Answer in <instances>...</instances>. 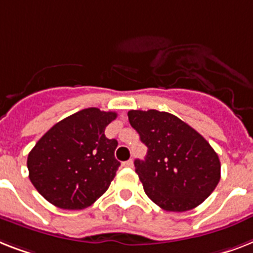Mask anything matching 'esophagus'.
<instances>
[{"label":"esophagus","mask_w":253,"mask_h":253,"mask_svg":"<svg viewBox=\"0 0 253 253\" xmlns=\"http://www.w3.org/2000/svg\"><path fill=\"white\" fill-rule=\"evenodd\" d=\"M123 166H126V168H132L133 161H132V160H128V161L123 162Z\"/></svg>","instance_id":"34e87169"}]
</instances>
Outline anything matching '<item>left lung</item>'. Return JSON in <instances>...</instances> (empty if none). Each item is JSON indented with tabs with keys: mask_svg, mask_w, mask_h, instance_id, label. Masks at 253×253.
<instances>
[{
	"mask_svg": "<svg viewBox=\"0 0 253 253\" xmlns=\"http://www.w3.org/2000/svg\"><path fill=\"white\" fill-rule=\"evenodd\" d=\"M130 125L148 147L135 171L147 196L169 212L196 208L221 179L218 155L200 133L174 114L130 110Z\"/></svg>",
	"mask_w": 253,
	"mask_h": 253,
	"instance_id": "8db88e82",
	"label": "left lung"
}]
</instances>
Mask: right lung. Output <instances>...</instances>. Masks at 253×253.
Masks as SVG:
<instances>
[{
  "mask_svg": "<svg viewBox=\"0 0 253 253\" xmlns=\"http://www.w3.org/2000/svg\"><path fill=\"white\" fill-rule=\"evenodd\" d=\"M117 113L83 109L59 121L41 136L27 159L39 194L62 209H84L105 194L120 162L118 141L105 136Z\"/></svg>",
  "mask_w": 253,
  "mask_h": 253,
  "instance_id": "1",
  "label": "right lung"
}]
</instances>
